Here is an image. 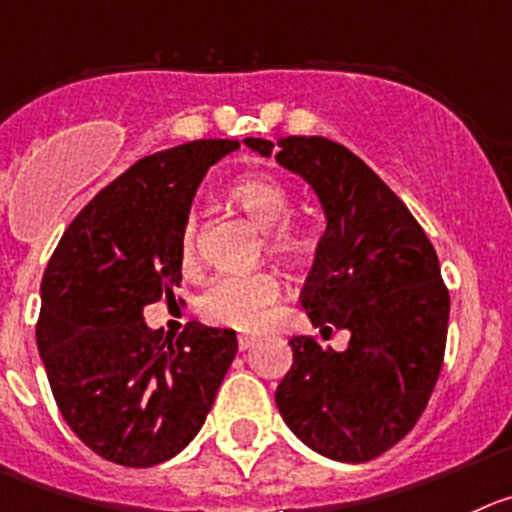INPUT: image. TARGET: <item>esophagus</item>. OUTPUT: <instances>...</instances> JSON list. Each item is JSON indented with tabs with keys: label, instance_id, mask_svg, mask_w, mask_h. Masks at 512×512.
I'll return each instance as SVG.
<instances>
[{
	"label": "esophagus",
	"instance_id": "obj_1",
	"mask_svg": "<svg viewBox=\"0 0 512 512\" xmlns=\"http://www.w3.org/2000/svg\"><path fill=\"white\" fill-rule=\"evenodd\" d=\"M237 346H240V351H247V348L255 346V336H240L237 338Z\"/></svg>",
	"mask_w": 512,
	"mask_h": 512
}]
</instances>
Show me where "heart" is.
<instances>
[{
    "instance_id": "obj_1",
    "label": "heart",
    "mask_w": 512,
    "mask_h": 512,
    "mask_svg": "<svg viewBox=\"0 0 512 512\" xmlns=\"http://www.w3.org/2000/svg\"><path fill=\"white\" fill-rule=\"evenodd\" d=\"M232 199L257 227L265 229L267 252L280 257H300L310 250V229L290 219L288 186L265 174L242 176L229 186ZM197 222L186 219L179 232V262L186 272L197 267ZM280 285L270 272H247V275H219L199 295V313L209 323L252 331L265 321L267 308L275 303Z\"/></svg>"
}]
</instances>
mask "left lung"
Here are the masks:
<instances>
[{"mask_svg": "<svg viewBox=\"0 0 512 512\" xmlns=\"http://www.w3.org/2000/svg\"><path fill=\"white\" fill-rule=\"evenodd\" d=\"M260 156L275 143L245 138ZM275 159L303 176L326 212L305 280L310 323L351 333L346 351L290 338L293 366L275 391L285 424L310 450L369 462L407 437L439 379L450 293L437 252L407 204L346 146L288 136Z\"/></svg>", "mask_w": 512, "mask_h": 512, "instance_id": "left-lung-1", "label": "left lung"}]
</instances>
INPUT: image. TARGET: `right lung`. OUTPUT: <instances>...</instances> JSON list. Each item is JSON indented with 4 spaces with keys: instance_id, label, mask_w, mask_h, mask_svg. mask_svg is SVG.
Returning a JSON list of instances; mask_svg holds the SVG:
<instances>
[{
    "instance_id": "1",
    "label": "right lung",
    "mask_w": 512,
    "mask_h": 512,
    "mask_svg": "<svg viewBox=\"0 0 512 512\" xmlns=\"http://www.w3.org/2000/svg\"><path fill=\"white\" fill-rule=\"evenodd\" d=\"M240 148L202 138L136 161L70 222L42 275L37 348L62 419L95 455L154 467L197 437L237 353L232 328L176 341L143 308L174 300L179 232L209 166Z\"/></svg>"
}]
</instances>
